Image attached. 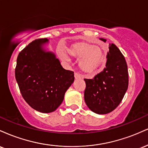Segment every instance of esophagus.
I'll return each mask as SVG.
<instances>
[{"label": "esophagus", "mask_w": 148, "mask_h": 148, "mask_svg": "<svg viewBox=\"0 0 148 148\" xmlns=\"http://www.w3.org/2000/svg\"><path fill=\"white\" fill-rule=\"evenodd\" d=\"M74 78H75L76 79H81V76L80 74H78V73H74Z\"/></svg>", "instance_id": "1"}]
</instances>
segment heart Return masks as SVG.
Wrapping results in <instances>:
<instances>
[{
    "label": "heart",
    "instance_id": "obj_1",
    "mask_svg": "<svg viewBox=\"0 0 148 148\" xmlns=\"http://www.w3.org/2000/svg\"><path fill=\"white\" fill-rule=\"evenodd\" d=\"M69 56L79 60L81 70L88 75H95L105 60V55L101 48L88 43H77L68 49ZM60 58L65 62H69V57L60 51Z\"/></svg>",
    "mask_w": 148,
    "mask_h": 148
}]
</instances>
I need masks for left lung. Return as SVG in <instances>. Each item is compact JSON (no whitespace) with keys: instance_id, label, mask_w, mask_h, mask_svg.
I'll list each match as a JSON object with an SVG mask.
<instances>
[{"instance_id":"8db88e82","label":"left lung","mask_w":148,"mask_h":148,"mask_svg":"<svg viewBox=\"0 0 148 148\" xmlns=\"http://www.w3.org/2000/svg\"><path fill=\"white\" fill-rule=\"evenodd\" d=\"M106 42V40L100 38ZM106 67L92 79H85L84 99L92 111L103 115L118 107L126 93L129 84L125 57L114 44H109Z\"/></svg>"}]
</instances>
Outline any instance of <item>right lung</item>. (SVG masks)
Wrapping results in <instances>:
<instances>
[{"mask_svg":"<svg viewBox=\"0 0 148 148\" xmlns=\"http://www.w3.org/2000/svg\"><path fill=\"white\" fill-rule=\"evenodd\" d=\"M47 38L35 40L18 53L15 78L25 101L44 113L56 111L74 81V72L61 65L55 53L46 50Z\"/></svg>","mask_w":148,"mask_h":148,"instance_id":"1","label":"right lung"}]
</instances>
